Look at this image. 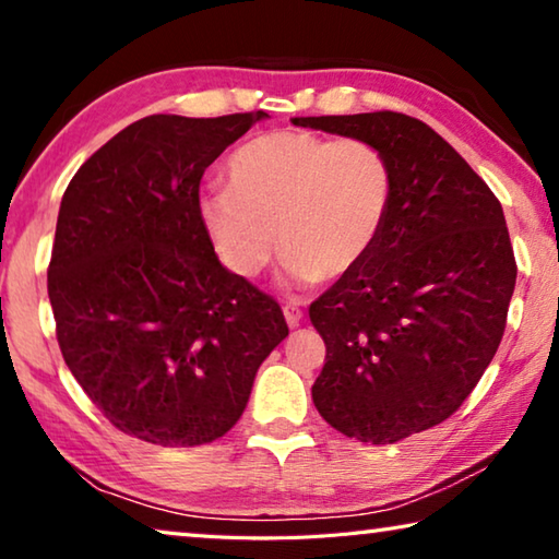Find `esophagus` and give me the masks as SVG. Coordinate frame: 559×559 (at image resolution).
<instances>
[{"label":"esophagus","instance_id":"obj_1","mask_svg":"<svg viewBox=\"0 0 559 559\" xmlns=\"http://www.w3.org/2000/svg\"><path fill=\"white\" fill-rule=\"evenodd\" d=\"M283 316H286V323L288 328H298L300 320H302V310L298 306H283Z\"/></svg>","mask_w":559,"mask_h":559}]
</instances>
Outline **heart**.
Here are the masks:
<instances>
[{"instance_id": "obj_1", "label": "heart", "mask_w": 559, "mask_h": 559, "mask_svg": "<svg viewBox=\"0 0 559 559\" xmlns=\"http://www.w3.org/2000/svg\"><path fill=\"white\" fill-rule=\"evenodd\" d=\"M392 202L394 169L377 145L276 130L229 157L226 189L200 197V219L234 276L257 278L278 241L283 278L310 288L370 257Z\"/></svg>"}]
</instances>
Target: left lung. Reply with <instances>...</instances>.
Listing matches in <instances>:
<instances>
[{"mask_svg":"<svg viewBox=\"0 0 559 559\" xmlns=\"http://www.w3.org/2000/svg\"><path fill=\"white\" fill-rule=\"evenodd\" d=\"M390 157L374 251L310 306L325 340L313 402L330 427L394 443L459 409L493 359L515 288L503 206L439 132L404 112L293 118Z\"/></svg>","mask_w":559,"mask_h":559,"instance_id":"left-lung-1","label":"left lung"}]
</instances>
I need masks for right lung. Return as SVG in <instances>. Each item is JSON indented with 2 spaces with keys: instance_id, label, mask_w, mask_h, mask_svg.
<instances>
[{
  "instance_id": "obj_1",
  "label": "right lung",
  "mask_w": 559,
  "mask_h": 559,
  "mask_svg": "<svg viewBox=\"0 0 559 559\" xmlns=\"http://www.w3.org/2000/svg\"><path fill=\"white\" fill-rule=\"evenodd\" d=\"M263 118L147 116L66 187L49 263L56 337L122 433L157 447L224 437L288 335L278 302L222 266L200 219L204 169Z\"/></svg>"
}]
</instances>
